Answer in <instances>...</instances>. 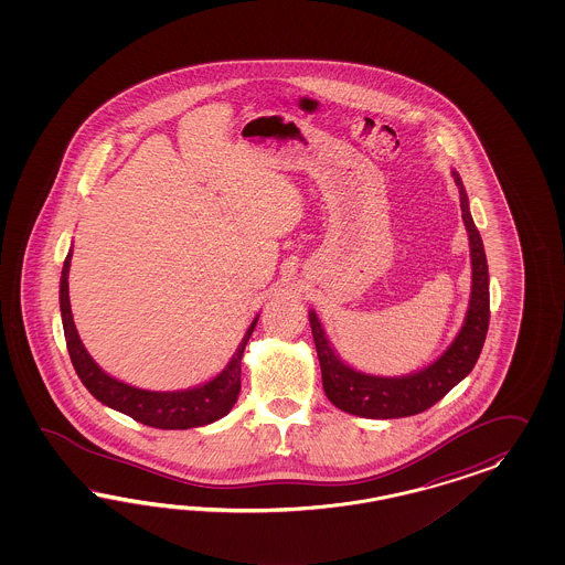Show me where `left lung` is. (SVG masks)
<instances>
[{"label": "left lung", "instance_id": "8db88e82", "mask_svg": "<svg viewBox=\"0 0 565 565\" xmlns=\"http://www.w3.org/2000/svg\"><path fill=\"white\" fill-rule=\"evenodd\" d=\"M456 186L460 190L462 220L470 239L472 258V291L470 305L463 319L462 329L456 340L439 359L418 373L406 376L364 375L348 366L327 340L326 329L321 326L315 310L308 312L312 338L317 345V356L321 364L323 390L329 402L364 418H404L428 411L435 406L449 390H454L463 376L468 375L482 350V343L489 329V267L484 257V246L479 230L472 222L468 196L463 190L462 178L458 171H451Z\"/></svg>", "mask_w": 565, "mask_h": 565}]
</instances>
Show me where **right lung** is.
<instances>
[{"label": "right lung", "instance_id": "1", "mask_svg": "<svg viewBox=\"0 0 565 565\" xmlns=\"http://www.w3.org/2000/svg\"><path fill=\"white\" fill-rule=\"evenodd\" d=\"M70 258H72V250L64 260L62 279H60V310H62V323H64L70 360L74 364L76 375L81 376L83 385L90 394L95 395L105 406L135 418L137 423H142L147 427L168 428V430L170 428L205 427V425L220 420L234 408L239 394V375H242L239 362H242L244 348L250 340L258 319H255L248 327L246 335L242 338L238 350L234 352L227 366L205 385H199L194 390H184V392L138 390V387L126 385L118 379L103 373L81 342L74 319H72V310H70Z\"/></svg>", "mask_w": 565, "mask_h": 565}]
</instances>
